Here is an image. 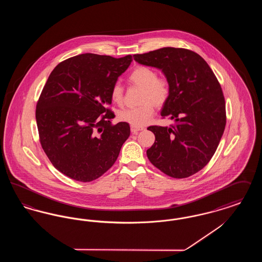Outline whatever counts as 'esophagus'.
Instances as JSON below:
<instances>
[{
    "mask_svg": "<svg viewBox=\"0 0 262 262\" xmlns=\"http://www.w3.org/2000/svg\"><path fill=\"white\" fill-rule=\"evenodd\" d=\"M143 129H144L143 127H138V126H134V125H132V126H130V130H132V133H133V134H137L138 132L143 130Z\"/></svg>",
    "mask_w": 262,
    "mask_h": 262,
    "instance_id": "34e87169",
    "label": "esophagus"
}]
</instances>
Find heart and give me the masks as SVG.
<instances>
[{"label":"heart","instance_id":"obj_1","mask_svg":"<svg viewBox=\"0 0 262 262\" xmlns=\"http://www.w3.org/2000/svg\"><path fill=\"white\" fill-rule=\"evenodd\" d=\"M132 85L141 88L139 104L133 109H124L118 113L121 122L134 126H143L148 124L154 114V107L162 108L167 103L171 92L169 79L164 75H157V72L147 66H138L128 75ZM110 96L113 103L122 106L124 103V88L115 83L111 88Z\"/></svg>","mask_w":262,"mask_h":262}]
</instances>
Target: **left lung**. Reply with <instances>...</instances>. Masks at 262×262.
Masks as SVG:
<instances>
[{
	"label": "left lung",
	"mask_w": 262,
	"mask_h": 262,
	"mask_svg": "<svg viewBox=\"0 0 262 262\" xmlns=\"http://www.w3.org/2000/svg\"><path fill=\"white\" fill-rule=\"evenodd\" d=\"M136 62L162 71L171 92L161 116L174 125H151L150 162L176 179L198 173L210 161L226 125L222 88L208 63L193 51L165 47L134 55Z\"/></svg>",
	"instance_id": "left-lung-1"
}]
</instances>
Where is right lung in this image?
Returning <instances> with one entry per match:
<instances>
[{
  "instance_id": "obj_1",
  "label": "right lung",
  "mask_w": 262,
  "mask_h": 262,
  "mask_svg": "<svg viewBox=\"0 0 262 262\" xmlns=\"http://www.w3.org/2000/svg\"><path fill=\"white\" fill-rule=\"evenodd\" d=\"M133 61L130 55L81 54L51 73L36 105L40 143L53 166L78 182H91L116 162L129 125H112L111 88Z\"/></svg>"
}]
</instances>
